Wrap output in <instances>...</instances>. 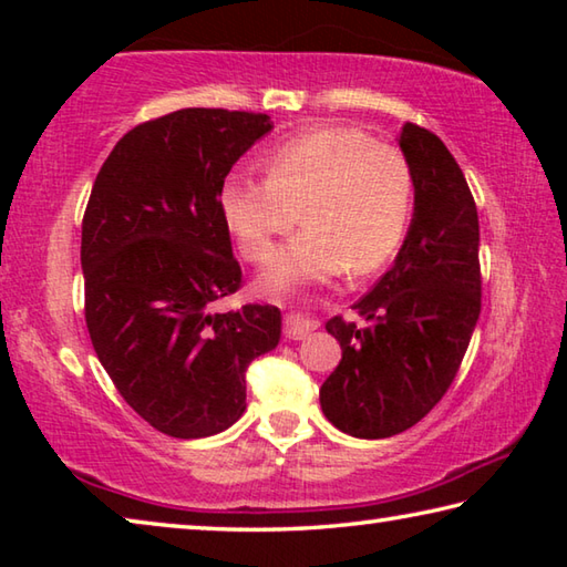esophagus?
Returning <instances> with one entry per match:
<instances>
[{
	"mask_svg": "<svg viewBox=\"0 0 567 567\" xmlns=\"http://www.w3.org/2000/svg\"><path fill=\"white\" fill-rule=\"evenodd\" d=\"M312 330H315L312 320H302V318H287L285 320V338L287 340H305Z\"/></svg>",
	"mask_w": 567,
	"mask_h": 567,
	"instance_id": "34e87169",
	"label": "esophagus"
}]
</instances>
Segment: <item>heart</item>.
<instances>
[{"label": "heart", "mask_w": 567, "mask_h": 567, "mask_svg": "<svg viewBox=\"0 0 567 567\" xmlns=\"http://www.w3.org/2000/svg\"><path fill=\"white\" fill-rule=\"evenodd\" d=\"M412 167L402 150L348 124H320L267 155V177L235 169L219 187V213L249 262H267L280 239L307 227L260 277L270 292L302 280L380 270L412 213Z\"/></svg>", "instance_id": "heart-1"}]
</instances>
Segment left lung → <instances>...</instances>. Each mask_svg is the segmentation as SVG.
Listing matches in <instances>:
<instances>
[{
  "instance_id": "1",
  "label": "left lung",
  "mask_w": 567,
  "mask_h": 567,
  "mask_svg": "<svg viewBox=\"0 0 567 567\" xmlns=\"http://www.w3.org/2000/svg\"><path fill=\"white\" fill-rule=\"evenodd\" d=\"M398 142L415 179L408 237L372 292L352 305L362 324H324L342 360L320 388L322 412L364 440L405 433L443 400L480 318V225L463 169L417 124L408 122Z\"/></svg>"
}]
</instances>
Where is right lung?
Masks as SVG:
<instances>
[{
	"mask_svg": "<svg viewBox=\"0 0 567 567\" xmlns=\"http://www.w3.org/2000/svg\"><path fill=\"white\" fill-rule=\"evenodd\" d=\"M267 114L189 107L142 122L104 159L82 219L84 320L124 402L169 437L243 417L249 362L280 342L275 305L213 312L243 285L219 187Z\"/></svg>",
	"mask_w": 567,
	"mask_h": 567,
	"instance_id": "1",
	"label": "right lung"
}]
</instances>
